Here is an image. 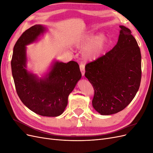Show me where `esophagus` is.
<instances>
[{
    "label": "esophagus",
    "instance_id": "1",
    "mask_svg": "<svg viewBox=\"0 0 153 153\" xmlns=\"http://www.w3.org/2000/svg\"><path fill=\"white\" fill-rule=\"evenodd\" d=\"M80 71H81L82 76H84V74H85V66L84 65V64H80Z\"/></svg>",
    "mask_w": 153,
    "mask_h": 153
}]
</instances>
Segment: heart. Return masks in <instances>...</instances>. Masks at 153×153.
Returning <instances> with one entry per match:
<instances>
[{
    "label": "heart",
    "instance_id": "obj_1",
    "mask_svg": "<svg viewBox=\"0 0 153 153\" xmlns=\"http://www.w3.org/2000/svg\"><path fill=\"white\" fill-rule=\"evenodd\" d=\"M108 39L106 36L100 33L94 36L92 32H88L78 40L76 46L82 48V57L86 61H94L103 53L107 45Z\"/></svg>",
    "mask_w": 153,
    "mask_h": 153
}]
</instances>
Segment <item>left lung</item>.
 I'll list each match as a JSON object with an SVG mask.
<instances>
[{"label":"left lung","instance_id":"obj_1","mask_svg":"<svg viewBox=\"0 0 153 153\" xmlns=\"http://www.w3.org/2000/svg\"><path fill=\"white\" fill-rule=\"evenodd\" d=\"M116 45L85 65V76L94 89V108L101 115L116 114L131 103L139 89L141 53L131 32L123 25Z\"/></svg>","mask_w":153,"mask_h":153}]
</instances>
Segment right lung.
<instances>
[{
    "mask_svg": "<svg viewBox=\"0 0 153 153\" xmlns=\"http://www.w3.org/2000/svg\"><path fill=\"white\" fill-rule=\"evenodd\" d=\"M46 30L41 25L26 30L13 48L11 70L16 92L27 108L47 117L61 115L68 105L69 94L75 88L82 73L75 61H56L44 78H39L26 69V45L33 43Z\"/></svg>",
    "mask_w": 153,
    "mask_h": 153,
    "instance_id": "1",
    "label": "right lung"
}]
</instances>
